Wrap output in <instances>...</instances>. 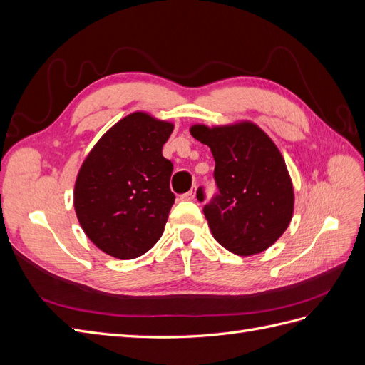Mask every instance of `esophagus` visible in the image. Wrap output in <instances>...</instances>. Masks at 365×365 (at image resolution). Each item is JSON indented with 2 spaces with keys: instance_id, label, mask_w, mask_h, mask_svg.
<instances>
[{
  "instance_id": "1",
  "label": "esophagus",
  "mask_w": 365,
  "mask_h": 365,
  "mask_svg": "<svg viewBox=\"0 0 365 365\" xmlns=\"http://www.w3.org/2000/svg\"><path fill=\"white\" fill-rule=\"evenodd\" d=\"M195 196H196V187H192V189H190L189 192L182 195V200H185V201H193Z\"/></svg>"
}]
</instances>
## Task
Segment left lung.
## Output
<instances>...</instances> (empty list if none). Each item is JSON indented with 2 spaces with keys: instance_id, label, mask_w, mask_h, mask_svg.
Wrapping results in <instances>:
<instances>
[{
  "instance_id": "1",
  "label": "left lung",
  "mask_w": 365,
  "mask_h": 365,
  "mask_svg": "<svg viewBox=\"0 0 365 365\" xmlns=\"http://www.w3.org/2000/svg\"><path fill=\"white\" fill-rule=\"evenodd\" d=\"M190 134L210 148L215 158L217 193L204 205L213 237L237 256L269 248L288 228L294 189L280 150L264 132L250 123L207 128ZM197 201H205L202 187Z\"/></svg>"
}]
</instances>
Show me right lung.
<instances>
[{
	"label": "right lung",
	"mask_w": 365,
	"mask_h": 365,
	"mask_svg": "<svg viewBox=\"0 0 365 365\" xmlns=\"http://www.w3.org/2000/svg\"><path fill=\"white\" fill-rule=\"evenodd\" d=\"M173 125L145 113L121 118L88 153L74 185L85 235L103 252L135 259L161 237L175 202L163 145Z\"/></svg>",
	"instance_id": "right-lung-1"
}]
</instances>
